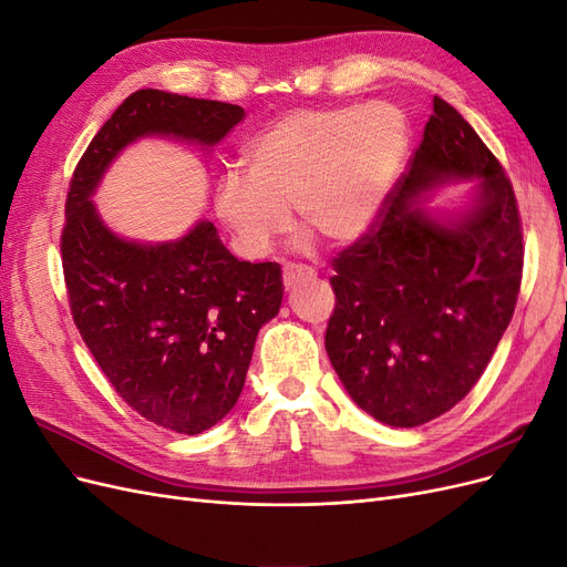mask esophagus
Returning a JSON list of instances; mask_svg holds the SVG:
<instances>
[{
	"instance_id": "esophagus-1",
	"label": "esophagus",
	"mask_w": 567,
	"mask_h": 567,
	"mask_svg": "<svg viewBox=\"0 0 567 567\" xmlns=\"http://www.w3.org/2000/svg\"><path fill=\"white\" fill-rule=\"evenodd\" d=\"M317 271L312 267H305V265H286L284 267V284L286 288H296L300 281L307 279H315Z\"/></svg>"
}]
</instances>
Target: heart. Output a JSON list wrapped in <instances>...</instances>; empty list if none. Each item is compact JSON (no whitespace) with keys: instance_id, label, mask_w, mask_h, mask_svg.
Wrapping results in <instances>:
<instances>
[{"instance_id":"b5f03b06","label":"heart","mask_w":567,"mask_h":567,"mask_svg":"<svg viewBox=\"0 0 567 567\" xmlns=\"http://www.w3.org/2000/svg\"><path fill=\"white\" fill-rule=\"evenodd\" d=\"M409 153L404 115L388 104L293 111L255 134L246 173L221 175L215 213L248 257H262L290 227L346 246L379 221Z\"/></svg>"}]
</instances>
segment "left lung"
<instances>
[{
	"instance_id": "8db88e82",
	"label": "left lung",
	"mask_w": 567,
	"mask_h": 567,
	"mask_svg": "<svg viewBox=\"0 0 567 567\" xmlns=\"http://www.w3.org/2000/svg\"><path fill=\"white\" fill-rule=\"evenodd\" d=\"M461 178L476 182L466 212L437 218L417 205ZM333 269L326 352L357 406L414 427L466 398L516 310L523 227L504 167L444 99L379 221Z\"/></svg>"
}]
</instances>
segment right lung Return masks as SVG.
<instances>
[{
    "label": "right lung",
    "instance_id": "1",
    "mask_svg": "<svg viewBox=\"0 0 567 567\" xmlns=\"http://www.w3.org/2000/svg\"><path fill=\"white\" fill-rule=\"evenodd\" d=\"M244 113L134 92L82 153L65 198L61 260L78 331L120 398L182 435L208 431L236 404L257 331L279 315L281 267L238 260L208 219L175 241H130L106 227L92 196L117 153L142 136L215 146Z\"/></svg>",
    "mask_w": 567,
    "mask_h": 567
}]
</instances>
